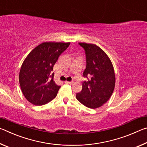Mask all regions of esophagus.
Listing matches in <instances>:
<instances>
[{
  "label": "esophagus",
  "instance_id": "34e87169",
  "mask_svg": "<svg viewBox=\"0 0 147 147\" xmlns=\"http://www.w3.org/2000/svg\"><path fill=\"white\" fill-rule=\"evenodd\" d=\"M65 83L66 84H73V82H69V81H65Z\"/></svg>",
  "mask_w": 147,
  "mask_h": 147
}]
</instances>
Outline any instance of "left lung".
<instances>
[{"label":"left lung","instance_id":"obj_1","mask_svg":"<svg viewBox=\"0 0 147 147\" xmlns=\"http://www.w3.org/2000/svg\"><path fill=\"white\" fill-rule=\"evenodd\" d=\"M85 51L86 67L82 89L76 93L80 102L89 108H99L109 100L115 84L113 65L107 54L94 44L79 43Z\"/></svg>","mask_w":147,"mask_h":147}]
</instances>
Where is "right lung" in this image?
<instances>
[{
  "instance_id": "1",
  "label": "right lung",
  "mask_w": 147,
  "mask_h": 147,
  "mask_svg": "<svg viewBox=\"0 0 147 147\" xmlns=\"http://www.w3.org/2000/svg\"><path fill=\"white\" fill-rule=\"evenodd\" d=\"M70 43L45 42L29 53L19 73L21 91L30 102L47 104L56 97L61 86L54 81L53 67Z\"/></svg>"
}]
</instances>
